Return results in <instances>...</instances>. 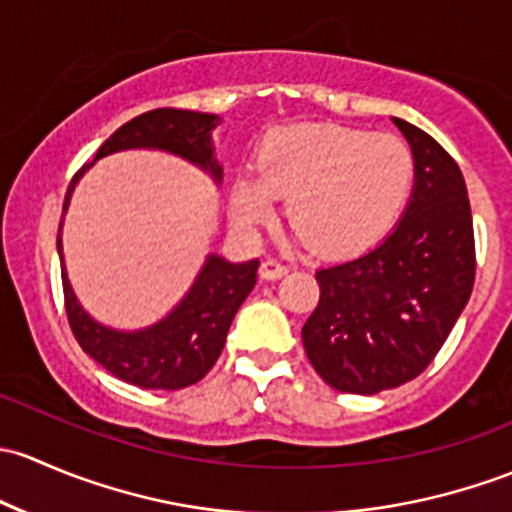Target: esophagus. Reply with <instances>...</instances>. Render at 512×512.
<instances>
[{"mask_svg":"<svg viewBox=\"0 0 512 512\" xmlns=\"http://www.w3.org/2000/svg\"><path fill=\"white\" fill-rule=\"evenodd\" d=\"M288 273L286 263L276 261V258H263L261 261V276L266 281H276V278H283Z\"/></svg>","mask_w":512,"mask_h":512,"instance_id":"obj_1","label":"esophagus"}]
</instances>
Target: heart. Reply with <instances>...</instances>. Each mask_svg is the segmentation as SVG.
<instances>
[{
    "mask_svg": "<svg viewBox=\"0 0 512 512\" xmlns=\"http://www.w3.org/2000/svg\"><path fill=\"white\" fill-rule=\"evenodd\" d=\"M414 189V155L394 135L337 123H291L271 130L256 150L254 172L229 189L231 219L258 231L286 217L298 244L320 256L365 254L394 229Z\"/></svg>",
    "mask_w": 512,
    "mask_h": 512,
    "instance_id": "b5f03b06",
    "label": "heart"
}]
</instances>
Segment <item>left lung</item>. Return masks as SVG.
Wrapping results in <instances>:
<instances>
[{"instance_id":"1","label":"left lung","mask_w":512,"mask_h":512,"mask_svg":"<svg viewBox=\"0 0 512 512\" xmlns=\"http://www.w3.org/2000/svg\"><path fill=\"white\" fill-rule=\"evenodd\" d=\"M392 123L414 155L407 209L374 249L315 271L320 303L303 325L310 365L337 392L379 394L424 372L473 291L476 249L461 170L424 130Z\"/></svg>"}]
</instances>
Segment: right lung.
<instances>
[{"mask_svg":"<svg viewBox=\"0 0 512 512\" xmlns=\"http://www.w3.org/2000/svg\"><path fill=\"white\" fill-rule=\"evenodd\" d=\"M219 123L221 118L214 113L175 108L150 110L128 120L98 147L91 165L83 167L71 179L66 199H63V217L71 207L76 184L81 182L86 170L115 152H167L202 170L219 187L224 167L217 160L212 140ZM63 217L59 224V241H56L61 258L63 295H66L68 323L86 355L118 379L142 389H182L197 384L219 360L236 310L254 291L258 258L234 263L221 254H207L189 291L177 305H172L170 313L145 328L120 330L93 318L73 291L66 263H63Z\"/></svg>","mask_w":512,"mask_h":512,"instance_id":"1","label":"right lung"}]
</instances>
